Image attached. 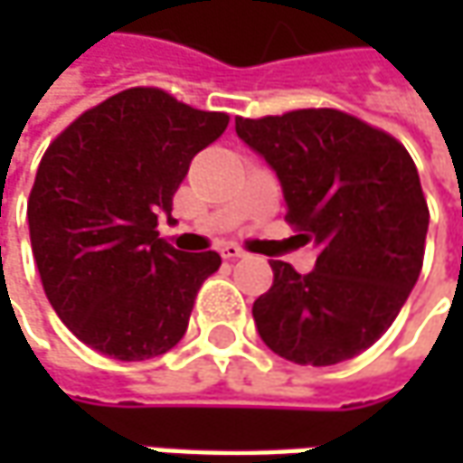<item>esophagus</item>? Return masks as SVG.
<instances>
[{
    "label": "esophagus",
    "instance_id": "34e87169",
    "mask_svg": "<svg viewBox=\"0 0 463 463\" xmlns=\"http://www.w3.org/2000/svg\"><path fill=\"white\" fill-rule=\"evenodd\" d=\"M219 252H222V258H226V260H237V258H244V255H247L240 244H234V241H226V244H222V247H219Z\"/></svg>",
    "mask_w": 463,
    "mask_h": 463
}]
</instances>
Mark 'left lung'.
<instances>
[{
	"label": "left lung",
	"instance_id": "left-lung-1",
	"mask_svg": "<svg viewBox=\"0 0 463 463\" xmlns=\"http://www.w3.org/2000/svg\"><path fill=\"white\" fill-rule=\"evenodd\" d=\"M237 136L276 172L286 219L319 247L301 276L273 260L252 307L262 343L298 365H335L371 347L415 288L428 203L397 138L340 110L237 118Z\"/></svg>",
	"mask_w": 463,
	"mask_h": 463
}]
</instances>
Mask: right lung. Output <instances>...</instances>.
Listing matches in <instances>:
<instances>
[{
    "mask_svg": "<svg viewBox=\"0 0 463 463\" xmlns=\"http://www.w3.org/2000/svg\"><path fill=\"white\" fill-rule=\"evenodd\" d=\"M205 113L134 87L81 113L43 154L27 201L45 296L84 345L146 361L183 340L219 252H180L159 237L193 156L226 131Z\"/></svg>",
    "mask_w": 463,
    "mask_h": 463,
    "instance_id": "1",
    "label": "right lung"
}]
</instances>
